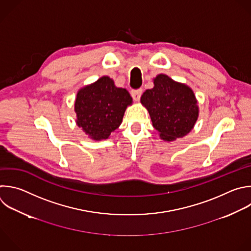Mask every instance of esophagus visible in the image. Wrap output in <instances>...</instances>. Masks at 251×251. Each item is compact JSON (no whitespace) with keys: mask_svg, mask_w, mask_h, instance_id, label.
<instances>
[{"mask_svg":"<svg viewBox=\"0 0 251 251\" xmlns=\"http://www.w3.org/2000/svg\"><path fill=\"white\" fill-rule=\"evenodd\" d=\"M142 94H143V90H142V89H139V90H133V91L131 92V96H132V98L134 99V100H136V101L140 100Z\"/></svg>","mask_w":251,"mask_h":251,"instance_id":"34e87169","label":"esophagus"}]
</instances>
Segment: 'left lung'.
<instances>
[{"mask_svg":"<svg viewBox=\"0 0 251 251\" xmlns=\"http://www.w3.org/2000/svg\"><path fill=\"white\" fill-rule=\"evenodd\" d=\"M153 85L142 95L141 103L148 109L160 139L172 142L186 136L199 115L193 91L163 74L153 78Z\"/></svg>","mask_w":251,"mask_h":251,"instance_id":"obj_1","label":"left lung"}]
</instances>
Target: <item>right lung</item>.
I'll use <instances>...</instances> for the list:
<instances>
[{
    "label": "right lung",
    "mask_w": 251,
    "mask_h": 251,
    "mask_svg": "<svg viewBox=\"0 0 251 251\" xmlns=\"http://www.w3.org/2000/svg\"><path fill=\"white\" fill-rule=\"evenodd\" d=\"M131 104L132 98L127 90L115 87L109 76H101L77 92L75 102L76 124L93 140L108 139L120 126L124 112Z\"/></svg>",
    "instance_id": "add662e5"
}]
</instances>
